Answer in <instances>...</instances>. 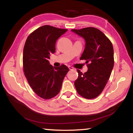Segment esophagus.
<instances>
[{
	"label": "esophagus",
	"instance_id": "1",
	"mask_svg": "<svg viewBox=\"0 0 133 133\" xmlns=\"http://www.w3.org/2000/svg\"><path fill=\"white\" fill-rule=\"evenodd\" d=\"M69 69L70 70H74V68H73V67H70V66H69Z\"/></svg>",
	"mask_w": 133,
	"mask_h": 133
}]
</instances>
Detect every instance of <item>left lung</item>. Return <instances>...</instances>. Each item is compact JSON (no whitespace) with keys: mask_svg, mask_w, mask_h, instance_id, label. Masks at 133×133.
Listing matches in <instances>:
<instances>
[{"mask_svg":"<svg viewBox=\"0 0 133 133\" xmlns=\"http://www.w3.org/2000/svg\"><path fill=\"white\" fill-rule=\"evenodd\" d=\"M71 31L84 39L85 48L80 59L89 63L85 73L77 70L78 77L75 86L84 98H94L103 90L113 69V47L104 33L96 28L90 27Z\"/></svg>","mask_w":133,"mask_h":133,"instance_id":"1","label":"left lung"}]
</instances>
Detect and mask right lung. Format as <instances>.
<instances>
[{
  "label": "right lung",
  "mask_w": 133,
  "mask_h": 133,
  "mask_svg": "<svg viewBox=\"0 0 133 133\" xmlns=\"http://www.w3.org/2000/svg\"><path fill=\"white\" fill-rule=\"evenodd\" d=\"M67 31L49 25L40 27L29 36L23 49L24 75L37 95L44 99L59 93L63 81L69 69L62 64L53 67L49 62L55 52L57 40Z\"/></svg>",
  "instance_id": "right-lung-1"
}]
</instances>
